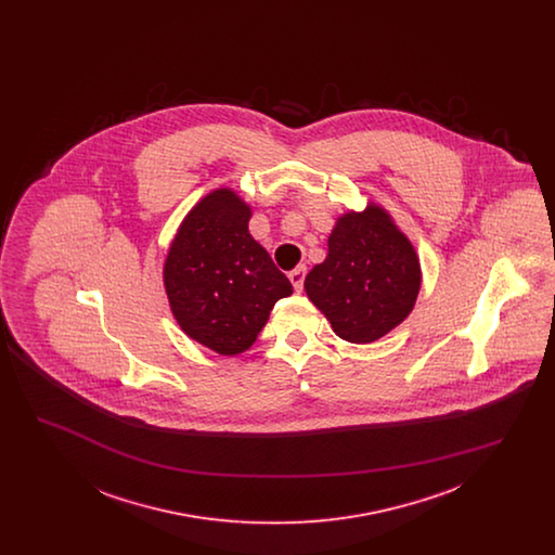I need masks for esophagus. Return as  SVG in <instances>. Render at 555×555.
I'll return each instance as SVG.
<instances>
[{"label": "esophagus", "instance_id": "esophagus-1", "mask_svg": "<svg viewBox=\"0 0 555 555\" xmlns=\"http://www.w3.org/2000/svg\"><path fill=\"white\" fill-rule=\"evenodd\" d=\"M304 279H306V266H297V268L291 270L289 281L291 285H293V289H304Z\"/></svg>", "mask_w": 555, "mask_h": 555}]
</instances>
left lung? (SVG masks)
<instances>
[{
	"mask_svg": "<svg viewBox=\"0 0 555 555\" xmlns=\"http://www.w3.org/2000/svg\"><path fill=\"white\" fill-rule=\"evenodd\" d=\"M421 285L414 245L370 202L337 218L326 260L308 272L304 289L341 339L372 344L410 317Z\"/></svg>",
	"mask_w": 555,
	"mask_h": 555,
	"instance_id": "left-lung-1",
	"label": "left lung"
}]
</instances>
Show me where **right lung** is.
I'll list each match as a JSON object with an SVG mask.
<instances>
[{"label":"right lung","instance_id":"right-lung-1","mask_svg":"<svg viewBox=\"0 0 555 555\" xmlns=\"http://www.w3.org/2000/svg\"><path fill=\"white\" fill-rule=\"evenodd\" d=\"M251 208L229 186L202 197L170 243L164 287L189 339L220 356L256 344L270 310L293 293L289 279L249 235Z\"/></svg>","mask_w":555,"mask_h":555}]
</instances>
